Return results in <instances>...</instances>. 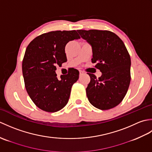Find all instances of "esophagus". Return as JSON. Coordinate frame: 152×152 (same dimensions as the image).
Instances as JSON below:
<instances>
[{
    "label": "esophagus",
    "mask_w": 152,
    "mask_h": 152,
    "mask_svg": "<svg viewBox=\"0 0 152 152\" xmlns=\"http://www.w3.org/2000/svg\"><path fill=\"white\" fill-rule=\"evenodd\" d=\"M83 74V72L82 70H80V75H82V74Z\"/></svg>",
    "instance_id": "obj_1"
}]
</instances>
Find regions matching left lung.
Returning a JSON list of instances; mask_svg holds the SVG:
<instances>
[{
  "mask_svg": "<svg viewBox=\"0 0 152 152\" xmlns=\"http://www.w3.org/2000/svg\"><path fill=\"white\" fill-rule=\"evenodd\" d=\"M91 45L93 58L102 75L96 78L88 73L90 82L86 88L89 102L100 110H109L120 103L131 82V57L119 37L109 31L78 30Z\"/></svg>",
  "mask_w": 152,
  "mask_h": 152,
  "instance_id": "8db88e82",
  "label": "left lung"
}]
</instances>
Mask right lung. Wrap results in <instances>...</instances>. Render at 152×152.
<instances>
[{
    "instance_id": "add662e5",
    "label": "right lung",
    "mask_w": 152,
    "mask_h": 152,
    "mask_svg": "<svg viewBox=\"0 0 152 152\" xmlns=\"http://www.w3.org/2000/svg\"><path fill=\"white\" fill-rule=\"evenodd\" d=\"M79 38L75 30L51 31L36 37L28 45L22 63L25 86L32 101L45 112L59 111L69 101L79 71L72 69L58 80L56 66L66 62V44Z\"/></svg>"
}]
</instances>
